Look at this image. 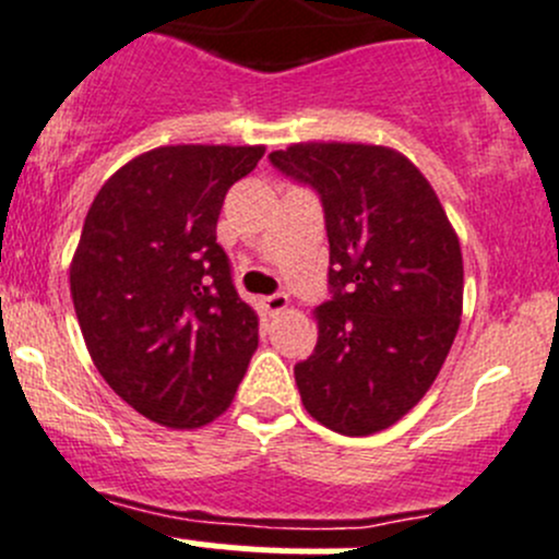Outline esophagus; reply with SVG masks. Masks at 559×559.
<instances>
[{
    "label": "esophagus",
    "mask_w": 559,
    "mask_h": 559,
    "mask_svg": "<svg viewBox=\"0 0 559 559\" xmlns=\"http://www.w3.org/2000/svg\"><path fill=\"white\" fill-rule=\"evenodd\" d=\"M287 296L285 293H274V296H266L263 298V307H266V312L269 314H280V312H285L287 309Z\"/></svg>",
    "instance_id": "obj_1"
}]
</instances>
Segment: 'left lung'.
I'll return each mask as SVG.
<instances>
[{"label": "left lung", "mask_w": 559, "mask_h": 559, "mask_svg": "<svg viewBox=\"0 0 559 559\" xmlns=\"http://www.w3.org/2000/svg\"><path fill=\"white\" fill-rule=\"evenodd\" d=\"M272 165L320 195L331 301L296 364L314 421L347 438L389 429L421 402L460 331L465 269L432 185L389 146L290 143Z\"/></svg>", "instance_id": "obj_1"}]
</instances>
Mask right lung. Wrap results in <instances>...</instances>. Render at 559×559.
<instances>
[{"mask_svg": "<svg viewBox=\"0 0 559 559\" xmlns=\"http://www.w3.org/2000/svg\"><path fill=\"white\" fill-rule=\"evenodd\" d=\"M266 146L181 143L138 154L92 201L70 293L105 383L148 421L195 429L228 411L258 347L217 245L225 192Z\"/></svg>", "mask_w": 559, "mask_h": 559, "instance_id": "add662e5", "label": "right lung"}]
</instances>
